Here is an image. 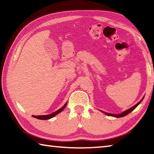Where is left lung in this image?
<instances>
[{"label":"left lung","instance_id":"obj_1","mask_svg":"<svg viewBox=\"0 0 154 154\" xmlns=\"http://www.w3.org/2000/svg\"><path fill=\"white\" fill-rule=\"evenodd\" d=\"M143 99V98L141 99V101L138 102V103H137L136 105H135L134 107H131V108H130V109H128V110H126V111H123V113H120V114H117V115H116V114H111V113H106V112H103V113H104L105 114H106V115L109 116H113V117H124V116H127L128 114H129V113H130V112H131V111H133L134 109H135V108L137 107V105H139V104L141 103V101H142Z\"/></svg>","mask_w":154,"mask_h":154}]
</instances>
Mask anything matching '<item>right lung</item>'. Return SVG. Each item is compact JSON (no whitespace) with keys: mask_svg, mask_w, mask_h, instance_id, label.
I'll use <instances>...</instances> for the list:
<instances>
[{"mask_svg":"<svg viewBox=\"0 0 154 154\" xmlns=\"http://www.w3.org/2000/svg\"><path fill=\"white\" fill-rule=\"evenodd\" d=\"M67 103H66L61 108V109H59V110L56 111L55 112H54L53 113L51 114H49V115H46V116H32L33 117H35V118H37V119H42V120H47V119H51L52 118V117H55L56 115H57V114L59 113L60 112H61V111L65 109V107H66V105H67Z\"/></svg>","mask_w":154,"mask_h":154,"instance_id":"1","label":"right lung"}]
</instances>
